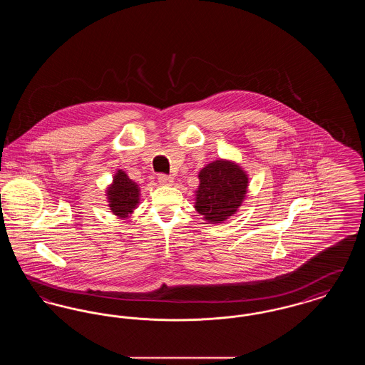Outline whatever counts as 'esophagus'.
Returning a JSON list of instances; mask_svg holds the SVG:
<instances>
[{
  "label": "esophagus",
  "instance_id": "obj_1",
  "mask_svg": "<svg viewBox=\"0 0 365 365\" xmlns=\"http://www.w3.org/2000/svg\"><path fill=\"white\" fill-rule=\"evenodd\" d=\"M157 179H158L160 185H173V182H174V178L171 175L160 174Z\"/></svg>",
  "mask_w": 365,
  "mask_h": 365
}]
</instances>
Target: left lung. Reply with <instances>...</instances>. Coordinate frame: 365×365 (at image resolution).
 Instances as JSON below:
<instances>
[{"instance_id": "8db88e82", "label": "left lung", "mask_w": 365, "mask_h": 365, "mask_svg": "<svg viewBox=\"0 0 365 365\" xmlns=\"http://www.w3.org/2000/svg\"><path fill=\"white\" fill-rule=\"evenodd\" d=\"M246 189L247 176L238 165L216 160L200 173L195 209L210 223L225 222L241 207Z\"/></svg>"}]
</instances>
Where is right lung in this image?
<instances>
[{
	"label": "right lung",
	"instance_id": "obj_1",
	"mask_svg": "<svg viewBox=\"0 0 365 365\" xmlns=\"http://www.w3.org/2000/svg\"><path fill=\"white\" fill-rule=\"evenodd\" d=\"M108 200L112 212L125 217L138 204V185L133 182L125 173L119 171L115 175L112 187L108 190Z\"/></svg>",
	"mask_w": 365,
	"mask_h": 365
}]
</instances>
